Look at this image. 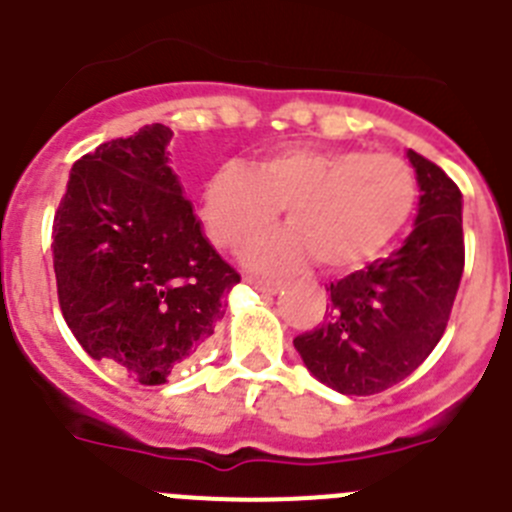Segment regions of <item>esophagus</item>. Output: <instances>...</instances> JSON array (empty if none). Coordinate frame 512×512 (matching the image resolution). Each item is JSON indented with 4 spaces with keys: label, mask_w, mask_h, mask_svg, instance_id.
Wrapping results in <instances>:
<instances>
[{
    "label": "esophagus",
    "mask_w": 512,
    "mask_h": 512,
    "mask_svg": "<svg viewBox=\"0 0 512 512\" xmlns=\"http://www.w3.org/2000/svg\"><path fill=\"white\" fill-rule=\"evenodd\" d=\"M247 285H252L255 290H260V293H278L280 290V283L278 280H267V278H247Z\"/></svg>",
    "instance_id": "1"
}]
</instances>
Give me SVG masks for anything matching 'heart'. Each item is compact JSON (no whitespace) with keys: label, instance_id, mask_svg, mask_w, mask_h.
Instances as JSON below:
<instances>
[{"label":"heart","instance_id":"obj_1","mask_svg":"<svg viewBox=\"0 0 512 512\" xmlns=\"http://www.w3.org/2000/svg\"><path fill=\"white\" fill-rule=\"evenodd\" d=\"M417 197L412 166L394 154L353 148H278L252 169L227 161L207 179L202 219L212 242L245 250L285 207L290 229L257 242L247 262L283 272L310 255L341 270L374 257L407 222Z\"/></svg>","mask_w":512,"mask_h":512}]
</instances>
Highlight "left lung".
Listing matches in <instances>:
<instances>
[{
  "instance_id": "1",
  "label": "left lung",
  "mask_w": 512,
  "mask_h": 512,
  "mask_svg": "<svg viewBox=\"0 0 512 512\" xmlns=\"http://www.w3.org/2000/svg\"><path fill=\"white\" fill-rule=\"evenodd\" d=\"M419 209L399 250L331 283V313L293 341L305 369L346 396L407 379L442 338L465 267L462 194L437 164L407 151Z\"/></svg>"
}]
</instances>
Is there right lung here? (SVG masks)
<instances>
[{
    "mask_svg": "<svg viewBox=\"0 0 512 512\" xmlns=\"http://www.w3.org/2000/svg\"><path fill=\"white\" fill-rule=\"evenodd\" d=\"M161 123L75 161L52 224L65 323L90 358L166 384L224 315L240 275L202 232Z\"/></svg>",
    "mask_w": 512,
    "mask_h": 512,
    "instance_id": "add662e5",
    "label": "right lung"
}]
</instances>
